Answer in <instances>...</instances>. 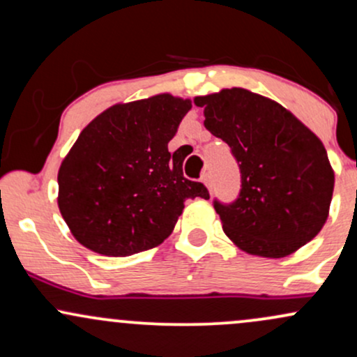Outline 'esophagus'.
Instances as JSON below:
<instances>
[{
  "label": "esophagus",
  "mask_w": 357,
  "mask_h": 357,
  "mask_svg": "<svg viewBox=\"0 0 357 357\" xmlns=\"http://www.w3.org/2000/svg\"><path fill=\"white\" fill-rule=\"evenodd\" d=\"M202 181H203L204 184H206V188H208V190H211V186H213V178H211V174H210V173H206V174H204L203 178H202Z\"/></svg>",
  "instance_id": "1"
}]
</instances>
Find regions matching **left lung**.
Masks as SVG:
<instances>
[{
	"instance_id": "8db88e82",
	"label": "left lung",
	"mask_w": 357,
	"mask_h": 357,
	"mask_svg": "<svg viewBox=\"0 0 357 357\" xmlns=\"http://www.w3.org/2000/svg\"><path fill=\"white\" fill-rule=\"evenodd\" d=\"M204 127L230 146L241 173L240 196L215 202L223 231L236 247L265 258L294 253L329 216L334 171L309 127L275 100L247 89L195 97Z\"/></svg>"
}]
</instances>
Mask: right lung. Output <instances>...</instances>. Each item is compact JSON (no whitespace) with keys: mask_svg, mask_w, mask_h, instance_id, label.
I'll return each mask as SVG.
<instances>
[{"mask_svg":"<svg viewBox=\"0 0 357 357\" xmlns=\"http://www.w3.org/2000/svg\"><path fill=\"white\" fill-rule=\"evenodd\" d=\"M190 109L158 93L112 105L82 130L59 169V208L79 243L107 257L144 252L171 235L186 199L210 198L167 151Z\"/></svg>","mask_w":357,"mask_h":357,"instance_id":"1","label":"right lung"}]
</instances>
